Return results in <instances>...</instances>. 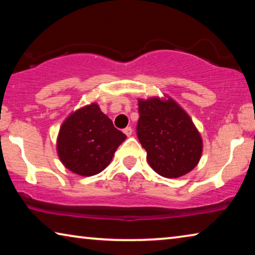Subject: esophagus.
Wrapping results in <instances>:
<instances>
[{
	"instance_id": "obj_1",
	"label": "esophagus",
	"mask_w": 255,
	"mask_h": 255,
	"mask_svg": "<svg viewBox=\"0 0 255 255\" xmlns=\"http://www.w3.org/2000/svg\"><path fill=\"white\" fill-rule=\"evenodd\" d=\"M124 132H125V135L126 136H130L131 133H132V129H131V127H127V128H125L124 129Z\"/></svg>"
}]
</instances>
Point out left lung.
Masks as SVG:
<instances>
[{"instance_id":"8db88e82","label":"left lung","mask_w":255,"mask_h":255,"mask_svg":"<svg viewBox=\"0 0 255 255\" xmlns=\"http://www.w3.org/2000/svg\"><path fill=\"white\" fill-rule=\"evenodd\" d=\"M137 136L150 167L164 178H180L199 163L202 139L191 118L173 99L138 100Z\"/></svg>"}]
</instances>
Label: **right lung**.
Segmentation results:
<instances>
[{
  "label": "right lung",
  "mask_w": 255,
  "mask_h": 255,
  "mask_svg": "<svg viewBox=\"0 0 255 255\" xmlns=\"http://www.w3.org/2000/svg\"><path fill=\"white\" fill-rule=\"evenodd\" d=\"M127 136L114 126L97 103L85 106L65 119L57 137L64 166L82 176L100 173Z\"/></svg>",
  "instance_id": "right-lung-1"
}]
</instances>
